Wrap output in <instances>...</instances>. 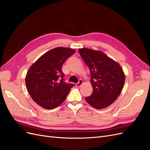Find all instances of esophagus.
<instances>
[{"mask_svg": "<svg viewBox=\"0 0 150 150\" xmlns=\"http://www.w3.org/2000/svg\"><path fill=\"white\" fill-rule=\"evenodd\" d=\"M82 83H83V82H82V80H80L79 82L78 83H75V86L77 87V88H79V87L81 86V85L82 84Z\"/></svg>", "mask_w": 150, "mask_h": 150, "instance_id": "obj_1", "label": "esophagus"}]
</instances>
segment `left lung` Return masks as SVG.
I'll list each match as a JSON object with an SVG mask.
<instances>
[{
    "instance_id": "left-lung-1",
    "label": "left lung",
    "mask_w": 150,
    "mask_h": 150,
    "mask_svg": "<svg viewBox=\"0 0 150 150\" xmlns=\"http://www.w3.org/2000/svg\"><path fill=\"white\" fill-rule=\"evenodd\" d=\"M80 55L91 72L93 93L86 102L96 109L111 105L123 88L125 76L121 66L101 51L80 48Z\"/></svg>"
}]
</instances>
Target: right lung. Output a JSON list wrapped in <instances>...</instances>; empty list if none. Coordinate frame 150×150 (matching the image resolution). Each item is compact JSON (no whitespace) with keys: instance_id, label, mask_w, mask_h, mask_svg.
Masks as SVG:
<instances>
[{"instance_id":"obj_1","label":"right lung","mask_w":150,"mask_h":150,"mask_svg":"<svg viewBox=\"0 0 150 150\" xmlns=\"http://www.w3.org/2000/svg\"><path fill=\"white\" fill-rule=\"evenodd\" d=\"M74 49L57 47L48 51L31 66L25 76L28 93L38 105L52 109L64 102L72 83L64 81L62 64L74 54Z\"/></svg>"}]
</instances>
